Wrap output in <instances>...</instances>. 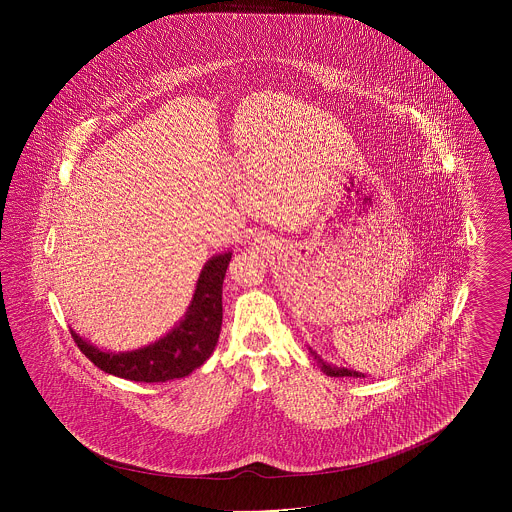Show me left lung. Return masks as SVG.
<instances>
[{
	"mask_svg": "<svg viewBox=\"0 0 512 512\" xmlns=\"http://www.w3.org/2000/svg\"><path fill=\"white\" fill-rule=\"evenodd\" d=\"M317 359V357H315ZM318 363H322L320 359H318ZM322 370L328 374V376H353V378H363L365 374H361V372H355V370H347V368H336V366L326 365V363H322Z\"/></svg>",
	"mask_w": 512,
	"mask_h": 512,
	"instance_id": "8db88e82",
	"label": "left lung"
}]
</instances>
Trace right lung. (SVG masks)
Returning a JSON list of instances; mask_svg holds the SVG:
<instances>
[{"label": "right lung", "instance_id": "right-lung-1", "mask_svg": "<svg viewBox=\"0 0 512 512\" xmlns=\"http://www.w3.org/2000/svg\"><path fill=\"white\" fill-rule=\"evenodd\" d=\"M230 257L217 255L203 267L188 315L165 338L126 353L101 351L71 332L74 343L94 365L119 378L153 384L188 376L211 357L219 341L222 282Z\"/></svg>", "mask_w": 512, "mask_h": 512}]
</instances>
